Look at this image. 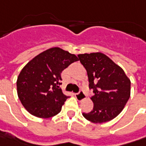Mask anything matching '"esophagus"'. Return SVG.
<instances>
[{
  "mask_svg": "<svg viewBox=\"0 0 146 146\" xmlns=\"http://www.w3.org/2000/svg\"><path fill=\"white\" fill-rule=\"evenodd\" d=\"M75 96H76V98H77V100H78V101H82V100H83L86 97L85 94H84V92H82V91H80L78 93L75 94Z\"/></svg>",
  "mask_w": 146,
  "mask_h": 146,
  "instance_id": "obj_1",
  "label": "esophagus"
}]
</instances>
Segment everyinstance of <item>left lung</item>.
<instances>
[{"label":"left lung","instance_id":"left-lung-1","mask_svg":"<svg viewBox=\"0 0 146 146\" xmlns=\"http://www.w3.org/2000/svg\"><path fill=\"white\" fill-rule=\"evenodd\" d=\"M88 76L89 88L93 90V110L83 113L94 123L109 122L122 112L130 98L131 81L121 67L100 52L78 55Z\"/></svg>","mask_w":146,"mask_h":146}]
</instances>
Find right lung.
<instances>
[{"label": "right lung", "mask_w": 146, "mask_h": 146, "mask_svg": "<svg viewBox=\"0 0 146 146\" xmlns=\"http://www.w3.org/2000/svg\"><path fill=\"white\" fill-rule=\"evenodd\" d=\"M78 57L59 47L48 49L23 67L17 79L18 96L27 111L47 118L58 114L68 97L60 87L61 73Z\"/></svg>", "instance_id": "1"}]
</instances>
